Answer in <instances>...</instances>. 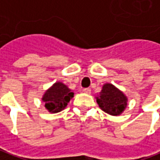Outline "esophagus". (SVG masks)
I'll use <instances>...</instances> for the list:
<instances>
[{
	"label": "esophagus",
	"mask_w": 160,
	"mask_h": 160,
	"mask_svg": "<svg viewBox=\"0 0 160 160\" xmlns=\"http://www.w3.org/2000/svg\"><path fill=\"white\" fill-rule=\"evenodd\" d=\"M83 92L86 94H90L91 93V89L89 88H84L83 89Z\"/></svg>",
	"instance_id": "34e87169"
}]
</instances>
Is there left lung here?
Instances as JSON below:
<instances>
[{"label":"left lung","instance_id":"left-lung-1","mask_svg":"<svg viewBox=\"0 0 160 160\" xmlns=\"http://www.w3.org/2000/svg\"><path fill=\"white\" fill-rule=\"evenodd\" d=\"M96 99L99 108L111 115H121L127 106V97L110 83H106L102 87Z\"/></svg>","mask_w":160,"mask_h":160}]
</instances>
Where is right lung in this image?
<instances>
[{
    "label": "right lung",
    "instance_id": "right-lung-1",
    "mask_svg": "<svg viewBox=\"0 0 160 160\" xmlns=\"http://www.w3.org/2000/svg\"><path fill=\"white\" fill-rule=\"evenodd\" d=\"M74 96L72 91L62 82H55L44 94L42 100L50 113H58L66 108Z\"/></svg>",
    "mask_w": 160,
    "mask_h": 160
}]
</instances>
